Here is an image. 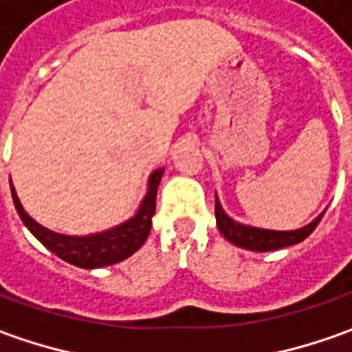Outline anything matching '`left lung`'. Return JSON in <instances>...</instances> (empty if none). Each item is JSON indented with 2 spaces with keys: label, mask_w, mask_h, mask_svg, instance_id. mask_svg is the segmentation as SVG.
<instances>
[{
  "label": "left lung",
  "mask_w": 352,
  "mask_h": 352,
  "mask_svg": "<svg viewBox=\"0 0 352 352\" xmlns=\"http://www.w3.org/2000/svg\"><path fill=\"white\" fill-rule=\"evenodd\" d=\"M323 213L316 217L309 225L296 231H270V229H258V227H249V225L236 223L233 221L221 208L219 199L215 196V219H217V229L219 233L236 247L241 249L256 250V252H266V250H278L284 247H290L296 243H302L305 236L309 235L318 223L321 221Z\"/></svg>",
  "instance_id": "1"
}]
</instances>
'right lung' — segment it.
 <instances>
[{
  "instance_id": "obj_1",
  "label": "right lung",
  "mask_w": 352,
  "mask_h": 352,
  "mask_svg": "<svg viewBox=\"0 0 352 352\" xmlns=\"http://www.w3.org/2000/svg\"><path fill=\"white\" fill-rule=\"evenodd\" d=\"M162 172L164 168H158L151 174L146 196L142 199L139 211L129 221L117 225L113 229H107L103 233H96V235L70 236L54 233L47 227L36 223L33 217H29V213L23 210L13 186H11V194H13V204L19 213L21 221L27 225V229L48 250H52L56 256H60L62 261L80 266V268H102V266L125 261L135 250L141 249L142 243L146 241L151 227H153V215L156 210V190H158V184L162 178Z\"/></svg>"
}]
</instances>
